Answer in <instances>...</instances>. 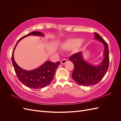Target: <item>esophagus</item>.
Listing matches in <instances>:
<instances>
[{"label":"esophagus","mask_w":121,"mask_h":121,"mask_svg":"<svg viewBox=\"0 0 121 121\" xmlns=\"http://www.w3.org/2000/svg\"><path fill=\"white\" fill-rule=\"evenodd\" d=\"M67 62V60L64 59V60H63L61 61V65H64Z\"/></svg>","instance_id":"34e87169"}]
</instances>
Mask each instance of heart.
I'll use <instances>...</instances> for the list:
<instances>
[{
	"label": "heart",
	"instance_id": "obj_1",
	"mask_svg": "<svg viewBox=\"0 0 121 121\" xmlns=\"http://www.w3.org/2000/svg\"><path fill=\"white\" fill-rule=\"evenodd\" d=\"M83 42V40L78 38L69 39L62 44L61 47L64 50H69L74 48L77 50L82 45Z\"/></svg>",
	"mask_w": 121,
	"mask_h": 121
}]
</instances>
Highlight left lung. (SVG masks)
I'll use <instances>...</instances> for the list:
<instances>
[{"mask_svg": "<svg viewBox=\"0 0 121 121\" xmlns=\"http://www.w3.org/2000/svg\"><path fill=\"white\" fill-rule=\"evenodd\" d=\"M94 39L103 44L104 58L98 65L89 64L84 60L82 52L73 54L69 60L73 61L74 69L72 78L80 85L89 86L95 85L104 78L109 65V52L107 43L96 33H94Z\"/></svg>", "mask_w": 121, "mask_h": 121, "instance_id": "8db88e82", "label": "left lung"}]
</instances>
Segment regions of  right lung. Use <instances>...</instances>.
<instances>
[{"label":"right lung","mask_w":121,"mask_h":121,"mask_svg":"<svg viewBox=\"0 0 121 121\" xmlns=\"http://www.w3.org/2000/svg\"><path fill=\"white\" fill-rule=\"evenodd\" d=\"M33 35L36 36H44L41 32L38 31L32 32L27 35L21 38L17 42L13 50L12 60L14 71L17 76L24 85L32 89H41L48 86L52 81L55 74L56 69L60 64V61H57L56 63L50 61H45L41 66L33 70H25L20 67L14 60L13 53L14 49L20 40L28 36Z\"/></svg>","instance_id":"1"}]
</instances>
